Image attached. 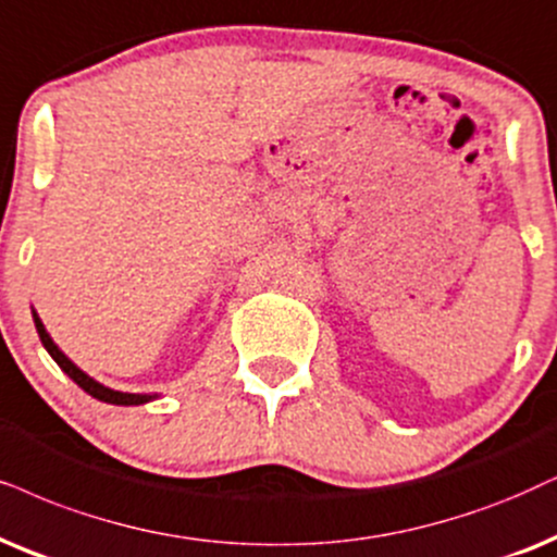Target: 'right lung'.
I'll use <instances>...</instances> for the list:
<instances>
[{
    "label": "right lung",
    "instance_id": "1",
    "mask_svg": "<svg viewBox=\"0 0 557 557\" xmlns=\"http://www.w3.org/2000/svg\"><path fill=\"white\" fill-rule=\"evenodd\" d=\"M33 321H35V329H38V336H40V342H44V347H46L48 355H51L53 360H55V364H59V368L66 372V375L72 377L74 383L79 385L84 393H89L91 398L102 400V404H112V406H140V404H149V400H157L159 398V393H123V391H112V388H108V385H102L100 380L89 377L87 372H84L82 368H76V364L69 360V357L59 349V344L51 339V334H48V331H46L44 321H40V315H38V311H35V308H33Z\"/></svg>",
    "mask_w": 557,
    "mask_h": 557
}]
</instances>
